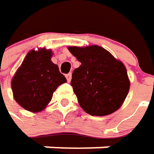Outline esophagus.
Listing matches in <instances>:
<instances>
[{"mask_svg": "<svg viewBox=\"0 0 154 154\" xmlns=\"http://www.w3.org/2000/svg\"><path fill=\"white\" fill-rule=\"evenodd\" d=\"M66 79H67V82H71V80H72V73L71 72H69L68 74H66Z\"/></svg>", "mask_w": 154, "mask_h": 154, "instance_id": "esophagus-1", "label": "esophagus"}]
</instances>
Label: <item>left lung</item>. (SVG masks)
<instances>
[{"mask_svg": "<svg viewBox=\"0 0 154 154\" xmlns=\"http://www.w3.org/2000/svg\"><path fill=\"white\" fill-rule=\"evenodd\" d=\"M68 50L82 63L72 72L71 85L83 110L101 116L117 110L130 88L125 65L99 45Z\"/></svg>", "mask_w": 154, "mask_h": 154, "instance_id": "obj_1", "label": "left lung"}]
</instances>
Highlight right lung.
<instances>
[{
    "mask_svg": "<svg viewBox=\"0 0 154 154\" xmlns=\"http://www.w3.org/2000/svg\"><path fill=\"white\" fill-rule=\"evenodd\" d=\"M51 57V50H31L12 78L14 99L26 110L34 113L43 110L57 87L66 82Z\"/></svg>",
    "mask_w": 154,
    "mask_h": 154,
    "instance_id": "right-lung-1",
    "label": "right lung"
}]
</instances>
